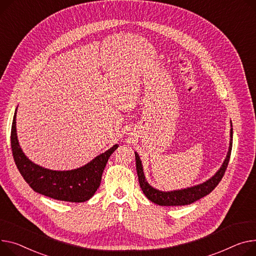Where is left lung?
<instances>
[{"instance_id": "1", "label": "left lung", "mask_w": 256, "mask_h": 256, "mask_svg": "<svg viewBox=\"0 0 256 256\" xmlns=\"http://www.w3.org/2000/svg\"><path fill=\"white\" fill-rule=\"evenodd\" d=\"M232 147V128H230V147L228 156L220 166V168L216 172L214 176H212L209 180L206 182L200 183L198 185H194L188 188L179 190H173V192H162L158 190L154 187H152L145 179L143 166L141 160L138 156L137 152H134L136 156V166H137V174L139 178V183L142 188V192L146 196V198L151 200L152 202L158 204L160 206H184L190 205V204L194 202L196 200L204 198L205 196L209 194L215 187L218 185V183L222 179L226 170L228 168L230 152Z\"/></svg>"}]
</instances>
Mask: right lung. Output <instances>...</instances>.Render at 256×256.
Segmentation results:
<instances>
[{
	"mask_svg": "<svg viewBox=\"0 0 256 256\" xmlns=\"http://www.w3.org/2000/svg\"><path fill=\"white\" fill-rule=\"evenodd\" d=\"M16 111L11 128V148L15 164L26 182L40 194L58 200L82 202L90 200L100 184L106 164L118 145H114L90 162L71 171H54L30 162L22 152L16 134Z\"/></svg>",
	"mask_w": 256,
	"mask_h": 256,
	"instance_id": "1",
	"label": "right lung"
}]
</instances>
